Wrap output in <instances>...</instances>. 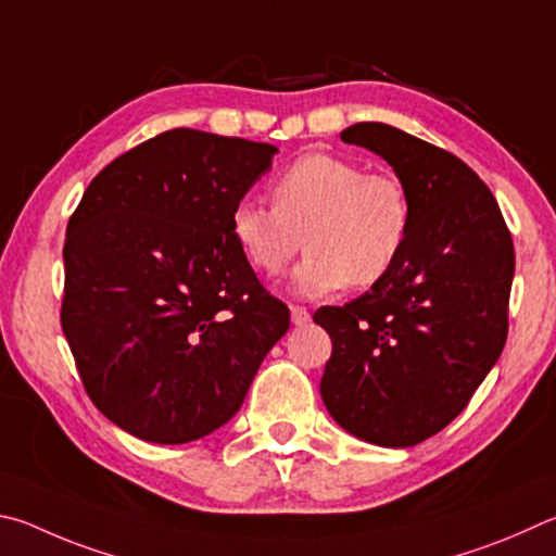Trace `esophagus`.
I'll list each match as a JSON object with an SVG mask.
<instances>
[{
	"label": "esophagus",
	"instance_id": "1",
	"mask_svg": "<svg viewBox=\"0 0 556 556\" xmlns=\"http://www.w3.org/2000/svg\"><path fill=\"white\" fill-rule=\"evenodd\" d=\"M290 319H293V325L303 327V325H307V323H309V313H307L305 307L293 305V307H290Z\"/></svg>",
	"mask_w": 556,
	"mask_h": 556
}]
</instances>
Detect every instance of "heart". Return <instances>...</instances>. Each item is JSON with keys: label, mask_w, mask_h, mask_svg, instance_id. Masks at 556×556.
<instances>
[{"label": "heart", "mask_w": 556, "mask_h": 556, "mask_svg": "<svg viewBox=\"0 0 556 556\" xmlns=\"http://www.w3.org/2000/svg\"><path fill=\"white\" fill-rule=\"evenodd\" d=\"M268 192L273 207L241 200L231 210V237L266 276H278L305 241L309 253L293 276L300 295L381 283L410 241L415 210L405 182L344 155H300Z\"/></svg>", "instance_id": "heart-1"}]
</instances>
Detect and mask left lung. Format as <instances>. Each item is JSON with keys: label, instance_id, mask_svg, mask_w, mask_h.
<instances>
[{"label": "left lung", "instance_id": "1", "mask_svg": "<svg viewBox=\"0 0 556 556\" xmlns=\"http://www.w3.org/2000/svg\"><path fill=\"white\" fill-rule=\"evenodd\" d=\"M393 165L415 222L397 266L342 307H319L332 337L319 393L346 432L413 446L444 430L505 346L515 273L498 202L454 153L381 122L342 131Z\"/></svg>", "mask_w": 556, "mask_h": 556}]
</instances>
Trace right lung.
Returning a JSON list of instances; mask_svg holds the SVG:
<instances>
[{
    "instance_id": "right-lung-1",
    "label": "right lung",
    "mask_w": 556,
    "mask_h": 556,
    "mask_svg": "<svg viewBox=\"0 0 556 556\" xmlns=\"http://www.w3.org/2000/svg\"><path fill=\"white\" fill-rule=\"evenodd\" d=\"M278 149L163 131L87 185L63 249V334L87 395L139 440L229 422L290 313L231 237V210Z\"/></svg>"
}]
</instances>
